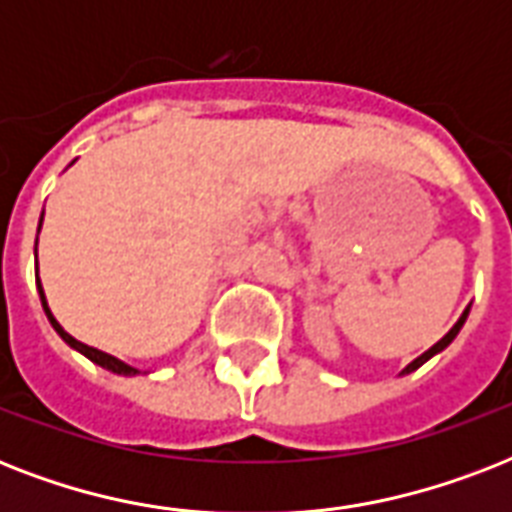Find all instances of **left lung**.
<instances>
[{
    "mask_svg": "<svg viewBox=\"0 0 512 512\" xmlns=\"http://www.w3.org/2000/svg\"><path fill=\"white\" fill-rule=\"evenodd\" d=\"M468 313H470V305H468V308H465V311H462V316H460V319H457V324H454V327L449 329V332H446V335L441 337V340H438L436 345H433V348H428V350H425V353H422V356L414 358L412 364L406 366V369L401 374H409V372H414V369H420V366L425 364V361H430V358L436 356V353H441V350H444V348H449L454 337L460 335V329H462V324H465V319H468Z\"/></svg>",
    "mask_w": 512,
    "mask_h": 512,
    "instance_id": "1",
    "label": "left lung"
}]
</instances>
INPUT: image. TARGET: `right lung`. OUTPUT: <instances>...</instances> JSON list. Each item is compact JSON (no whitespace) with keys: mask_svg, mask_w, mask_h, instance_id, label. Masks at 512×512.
I'll list each match as a JSON object with an SVG mask.
<instances>
[{"mask_svg":"<svg viewBox=\"0 0 512 512\" xmlns=\"http://www.w3.org/2000/svg\"><path fill=\"white\" fill-rule=\"evenodd\" d=\"M42 217H44V212H42ZM39 228H42V220H39ZM36 241H39V236H36ZM36 289H39V297H42V308H44V313H47V319H50L52 329H55V332H58L60 337H63V342H66V345H71V348H74V350H79L82 356L90 358L92 364L103 366V369H108V372L124 374V377H135V374H138V369H135V366H130V364H124L122 358L111 356V353H103V350H98V348H90V345H84V342H79V340H76V337L68 335L66 329L60 327L58 319L52 316L50 305H47V297H44L42 281H39V265H36Z\"/></svg>","mask_w":512,"mask_h":512,"instance_id":"1","label":"right lung"}]
</instances>
